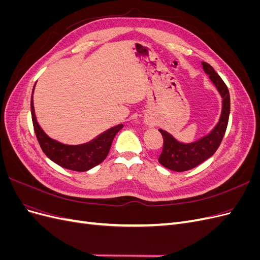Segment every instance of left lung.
<instances>
[{
    "instance_id": "obj_1",
    "label": "left lung",
    "mask_w": 260,
    "mask_h": 260,
    "mask_svg": "<svg viewBox=\"0 0 260 260\" xmlns=\"http://www.w3.org/2000/svg\"><path fill=\"white\" fill-rule=\"evenodd\" d=\"M204 72L208 75L222 99L221 115L219 121L208 135L196 140L195 142L182 143L172 137L170 133L159 129L164 138L162 152L158 161L170 170L182 172L199 166L215 154L223 139L230 115V94L228 86L209 64L202 61Z\"/></svg>"
}]
</instances>
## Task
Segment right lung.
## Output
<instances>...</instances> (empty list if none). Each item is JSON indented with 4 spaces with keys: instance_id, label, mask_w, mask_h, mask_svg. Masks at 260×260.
<instances>
[{
    "instance_id": "1",
    "label": "right lung",
    "mask_w": 260,
    "mask_h": 260,
    "mask_svg": "<svg viewBox=\"0 0 260 260\" xmlns=\"http://www.w3.org/2000/svg\"><path fill=\"white\" fill-rule=\"evenodd\" d=\"M30 106L35 132L42 151L52 161L69 170L88 171L100 165L108 155L115 136L123 127L122 124H117L115 127L101 133L100 136L90 141V142L84 144H62L58 142V141L50 138L40 127L35 114L34 96H31Z\"/></svg>"
}]
</instances>
